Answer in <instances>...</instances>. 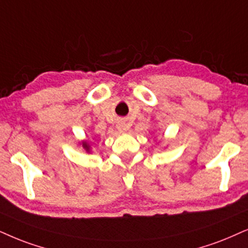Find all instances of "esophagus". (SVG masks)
<instances>
[{
    "label": "esophagus",
    "mask_w": 248,
    "mask_h": 248,
    "mask_svg": "<svg viewBox=\"0 0 248 248\" xmlns=\"http://www.w3.org/2000/svg\"><path fill=\"white\" fill-rule=\"evenodd\" d=\"M118 129L120 130V131H124L126 130V124H124V121H120V122H118Z\"/></svg>",
    "instance_id": "34e87169"
}]
</instances>
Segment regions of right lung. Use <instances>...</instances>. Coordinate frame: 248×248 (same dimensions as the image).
Segmentation results:
<instances>
[{
    "instance_id": "obj_1",
    "label": "right lung",
    "mask_w": 248,
    "mask_h": 248,
    "mask_svg": "<svg viewBox=\"0 0 248 248\" xmlns=\"http://www.w3.org/2000/svg\"><path fill=\"white\" fill-rule=\"evenodd\" d=\"M82 147L86 150L87 152H90V145H89V143L86 142V140H83L82 142Z\"/></svg>"
}]
</instances>
